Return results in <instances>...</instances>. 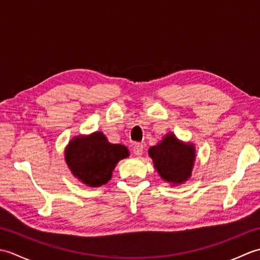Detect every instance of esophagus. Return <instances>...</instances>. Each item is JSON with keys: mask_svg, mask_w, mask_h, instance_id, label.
Segmentation results:
<instances>
[{"mask_svg": "<svg viewBox=\"0 0 260 260\" xmlns=\"http://www.w3.org/2000/svg\"><path fill=\"white\" fill-rule=\"evenodd\" d=\"M143 148H144V146H143L142 143H135L134 146H133V152H134L135 155L141 156L143 154Z\"/></svg>", "mask_w": 260, "mask_h": 260, "instance_id": "obj_1", "label": "esophagus"}]
</instances>
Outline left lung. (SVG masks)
Returning a JSON list of instances; mask_svg holds the SVG:
<instances>
[{
  "label": "left lung",
  "instance_id": "left-lung-1",
  "mask_svg": "<svg viewBox=\"0 0 260 260\" xmlns=\"http://www.w3.org/2000/svg\"><path fill=\"white\" fill-rule=\"evenodd\" d=\"M159 176L169 183L182 184L191 176L196 161V148L183 143L174 134H167L157 145L148 150Z\"/></svg>",
  "mask_w": 260,
  "mask_h": 260
}]
</instances>
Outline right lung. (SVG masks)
Returning a JSON list of instances; mask_svg holds the SVG:
<instances>
[{"label": "right lung", "instance_id": "add662e5", "mask_svg": "<svg viewBox=\"0 0 260 260\" xmlns=\"http://www.w3.org/2000/svg\"><path fill=\"white\" fill-rule=\"evenodd\" d=\"M129 156L125 145L112 144L102 132L76 136L66 147L64 158L71 173L88 186H101L112 178L120 159Z\"/></svg>", "mask_w": 260, "mask_h": 260}]
</instances>
